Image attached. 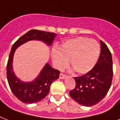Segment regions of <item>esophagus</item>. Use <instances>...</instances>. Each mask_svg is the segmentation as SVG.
Returning a JSON list of instances; mask_svg holds the SVG:
<instances>
[{"instance_id":"esophagus-1","label":"esophagus","mask_w":120,"mask_h":120,"mask_svg":"<svg viewBox=\"0 0 120 120\" xmlns=\"http://www.w3.org/2000/svg\"><path fill=\"white\" fill-rule=\"evenodd\" d=\"M60 77V79H64L65 78V75H64V74H63V73H60V77Z\"/></svg>"}]
</instances>
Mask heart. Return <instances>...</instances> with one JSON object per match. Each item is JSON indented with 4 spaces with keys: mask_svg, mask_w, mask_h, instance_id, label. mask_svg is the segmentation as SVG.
<instances>
[{
    "mask_svg": "<svg viewBox=\"0 0 120 120\" xmlns=\"http://www.w3.org/2000/svg\"><path fill=\"white\" fill-rule=\"evenodd\" d=\"M100 53V47L96 40L85 37L70 39L52 52L54 66L62 70L68 64L79 74L88 73L97 64Z\"/></svg>",
    "mask_w": 120,
    "mask_h": 120,
    "instance_id": "b5f03b06",
    "label": "heart"
}]
</instances>
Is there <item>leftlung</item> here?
Wrapping results in <instances>:
<instances>
[{"label":"left lung","mask_w":120,"mask_h":120,"mask_svg":"<svg viewBox=\"0 0 120 120\" xmlns=\"http://www.w3.org/2000/svg\"><path fill=\"white\" fill-rule=\"evenodd\" d=\"M101 52L98 62L90 71L75 77V88L70 95L79 104L91 106L100 102L108 93L113 79V62L111 52L100 40Z\"/></svg>","instance_id":"obj_1"}]
</instances>
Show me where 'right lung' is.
I'll return each instance as SVG.
<instances>
[{"instance_id":"1","label":"right lung","mask_w":120,"mask_h":120,"mask_svg":"<svg viewBox=\"0 0 120 120\" xmlns=\"http://www.w3.org/2000/svg\"><path fill=\"white\" fill-rule=\"evenodd\" d=\"M56 35L55 33L31 30L19 38L12 45L7 65V77L12 93L22 102L35 103L43 100L49 94L51 84L58 79L60 72L47 63L34 80L31 82H23L16 76L13 70L12 64L15 50L30 40L43 41L48 46H50Z\"/></svg>"}]
</instances>
